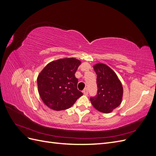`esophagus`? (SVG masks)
<instances>
[{
  "label": "esophagus",
  "instance_id": "esophagus-1",
  "mask_svg": "<svg viewBox=\"0 0 156 156\" xmlns=\"http://www.w3.org/2000/svg\"><path fill=\"white\" fill-rule=\"evenodd\" d=\"M83 94H84V95H88V90L87 89H85V90H84L83 91Z\"/></svg>",
  "mask_w": 156,
  "mask_h": 156
}]
</instances>
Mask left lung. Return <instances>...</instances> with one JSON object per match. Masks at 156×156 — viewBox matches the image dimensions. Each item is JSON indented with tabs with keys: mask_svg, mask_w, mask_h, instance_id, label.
<instances>
[{
	"mask_svg": "<svg viewBox=\"0 0 156 156\" xmlns=\"http://www.w3.org/2000/svg\"><path fill=\"white\" fill-rule=\"evenodd\" d=\"M93 68L97 75L98 92L90 100L98 111L110 113L120 105L123 87L115 72L106 64L99 63Z\"/></svg>",
	"mask_w": 156,
	"mask_h": 156,
	"instance_id": "8db88e82",
	"label": "left lung"
}]
</instances>
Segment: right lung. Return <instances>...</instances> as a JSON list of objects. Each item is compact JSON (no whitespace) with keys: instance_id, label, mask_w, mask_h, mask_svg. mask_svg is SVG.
I'll use <instances>...</instances> for the list:
<instances>
[{"instance_id":"1","label":"right lung","mask_w":156,"mask_h":156,"mask_svg":"<svg viewBox=\"0 0 156 156\" xmlns=\"http://www.w3.org/2000/svg\"><path fill=\"white\" fill-rule=\"evenodd\" d=\"M81 63L74 58H61L49 63L38 75L39 94L51 109H67L83 96L77 89L78 79L75 76Z\"/></svg>"}]
</instances>
